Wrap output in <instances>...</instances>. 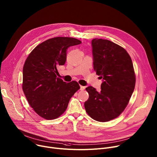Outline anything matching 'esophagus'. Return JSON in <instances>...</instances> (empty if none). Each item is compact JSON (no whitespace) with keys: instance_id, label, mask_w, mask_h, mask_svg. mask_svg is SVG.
<instances>
[{"instance_id":"1","label":"esophagus","mask_w":157,"mask_h":157,"mask_svg":"<svg viewBox=\"0 0 157 157\" xmlns=\"http://www.w3.org/2000/svg\"><path fill=\"white\" fill-rule=\"evenodd\" d=\"M85 89V86L80 85V90H84Z\"/></svg>"}]
</instances>
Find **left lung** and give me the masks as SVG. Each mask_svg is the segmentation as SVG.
I'll list each match as a JSON object with an SVG mask.
<instances>
[{
  "instance_id": "8db88e82",
  "label": "left lung",
  "mask_w": 157,
  "mask_h": 157,
  "mask_svg": "<svg viewBox=\"0 0 157 157\" xmlns=\"http://www.w3.org/2000/svg\"><path fill=\"white\" fill-rule=\"evenodd\" d=\"M94 69L100 79L101 91L89 86L84 106L94 120L105 122L118 117L127 106L136 78L130 56L125 48L106 39L92 40Z\"/></svg>"
}]
</instances>
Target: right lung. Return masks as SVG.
Here are the masks:
<instances>
[{
    "mask_svg": "<svg viewBox=\"0 0 157 157\" xmlns=\"http://www.w3.org/2000/svg\"><path fill=\"white\" fill-rule=\"evenodd\" d=\"M81 43L75 38H52L38 45L27 57L23 67L22 90L30 107L42 118L59 117L80 89L76 81L66 83L57 77V68L65 64L68 48Z\"/></svg>",
    "mask_w": 157,
    "mask_h": 157,
    "instance_id": "add662e5",
    "label": "right lung"
}]
</instances>
